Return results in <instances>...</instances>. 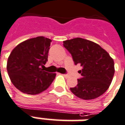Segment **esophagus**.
<instances>
[{
	"label": "esophagus",
	"instance_id": "obj_1",
	"mask_svg": "<svg viewBox=\"0 0 125 125\" xmlns=\"http://www.w3.org/2000/svg\"><path fill=\"white\" fill-rule=\"evenodd\" d=\"M62 75L65 78H68L69 77V75H68V74H62Z\"/></svg>",
	"mask_w": 125,
	"mask_h": 125
}]
</instances>
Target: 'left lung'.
I'll return each mask as SVG.
<instances>
[{
	"label": "left lung",
	"instance_id": "left-lung-1",
	"mask_svg": "<svg viewBox=\"0 0 125 125\" xmlns=\"http://www.w3.org/2000/svg\"><path fill=\"white\" fill-rule=\"evenodd\" d=\"M64 47L71 53L74 63L83 67L82 78L77 85L70 88L75 95L84 100L95 99L110 87L114 74V60L108 52L94 42L82 38L63 41Z\"/></svg>",
	"mask_w": 125,
	"mask_h": 125
}]
</instances>
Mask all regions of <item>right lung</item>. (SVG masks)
<instances>
[{"label": "right lung", "mask_w": 125, "mask_h": 125, "mask_svg": "<svg viewBox=\"0 0 125 125\" xmlns=\"http://www.w3.org/2000/svg\"><path fill=\"white\" fill-rule=\"evenodd\" d=\"M51 40L44 36L28 39L11 51L7 70L13 85L22 93L36 95L48 89L56 76L44 71Z\"/></svg>", "instance_id": "right-lung-1"}]
</instances>
